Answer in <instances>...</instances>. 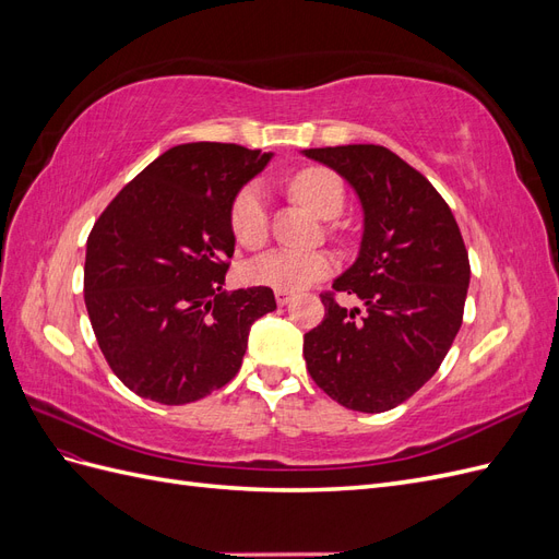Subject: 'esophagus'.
<instances>
[{
    "instance_id": "34e87169",
    "label": "esophagus",
    "mask_w": 559,
    "mask_h": 559,
    "mask_svg": "<svg viewBox=\"0 0 559 559\" xmlns=\"http://www.w3.org/2000/svg\"><path fill=\"white\" fill-rule=\"evenodd\" d=\"M292 298H294V294L292 292H275V300H277V306H286V302H292Z\"/></svg>"
}]
</instances>
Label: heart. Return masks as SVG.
Masks as SVG:
<instances>
[{"label": "heart", "mask_w": 559, "mask_h": 559, "mask_svg": "<svg viewBox=\"0 0 559 559\" xmlns=\"http://www.w3.org/2000/svg\"><path fill=\"white\" fill-rule=\"evenodd\" d=\"M292 193L317 216L333 218L341 214L345 193L343 183L324 167H306L289 181ZM230 230L242 247L257 249L267 238V198L259 181H251L230 202ZM333 259L326 251L312 249H273L247 263L245 277L251 284L277 292H302L333 273Z\"/></svg>", "instance_id": "heart-1"}]
</instances>
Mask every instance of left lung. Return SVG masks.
<instances>
[{"mask_svg": "<svg viewBox=\"0 0 559 559\" xmlns=\"http://www.w3.org/2000/svg\"><path fill=\"white\" fill-rule=\"evenodd\" d=\"M357 193L359 253L333 282L361 308L321 296L324 321L302 337L317 386L349 411L384 413L411 399L462 326L471 267L460 226L415 167L378 144L306 148Z\"/></svg>", "mask_w": 559, "mask_h": 559, "instance_id": "8db88e82", "label": "left lung"}]
</instances>
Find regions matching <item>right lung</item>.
Segmentation results:
<instances>
[{"label": "right lung", "instance_id": "add662e5", "mask_svg": "<svg viewBox=\"0 0 559 559\" xmlns=\"http://www.w3.org/2000/svg\"><path fill=\"white\" fill-rule=\"evenodd\" d=\"M273 154L238 144L167 148L97 218L83 296L114 376L130 392L183 405L228 384L270 286L224 292L235 251L230 202Z\"/></svg>", "mask_w": 559, "mask_h": 559}]
</instances>
